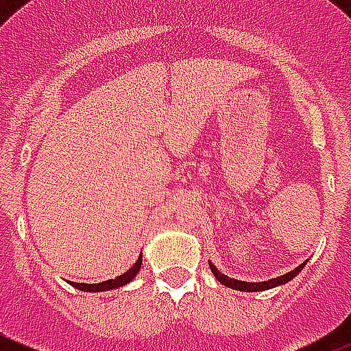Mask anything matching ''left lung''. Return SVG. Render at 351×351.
Wrapping results in <instances>:
<instances>
[{
	"mask_svg": "<svg viewBox=\"0 0 351 351\" xmlns=\"http://www.w3.org/2000/svg\"><path fill=\"white\" fill-rule=\"evenodd\" d=\"M306 262H308V261H304L302 264H299L295 269L289 271L287 274H282V276H276V278H271V280H266V282H241V280H236V278H229L227 274L220 273V271L217 269V266H215V264H211L210 261H208V266H210L211 273L215 274V278H217V280H219L222 285L229 287V289L239 290V292H262V290H269V289H274V287H280V285H285V283H289L290 280H293V278L301 273L302 267L306 266Z\"/></svg>",
	"mask_w": 351,
	"mask_h": 351,
	"instance_id": "left-lung-1",
	"label": "left lung"
}]
</instances>
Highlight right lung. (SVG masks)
Here are the masks:
<instances>
[{"label": "right lung", "mask_w": 351, "mask_h": 351, "mask_svg": "<svg viewBox=\"0 0 351 351\" xmlns=\"http://www.w3.org/2000/svg\"><path fill=\"white\" fill-rule=\"evenodd\" d=\"M141 262H143V255L138 257V261L125 271L124 274L121 276L113 278V280H106V282H99V283H77V282H68L69 285L75 287V289L82 290V292H106V290H113L119 289V287L128 285L129 282H132V278L136 276L141 269Z\"/></svg>", "instance_id": "right-lung-1"}]
</instances>
